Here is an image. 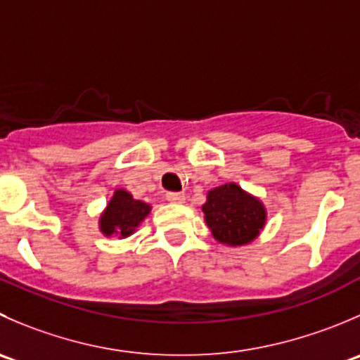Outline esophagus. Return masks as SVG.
I'll return each instance as SVG.
<instances>
[{
	"label": "esophagus",
	"instance_id": "obj_1",
	"mask_svg": "<svg viewBox=\"0 0 360 360\" xmlns=\"http://www.w3.org/2000/svg\"><path fill=\"white\" fill-rule=\"evenodd\" d=\"M167 200H169L170 204H184L186 197H184L183 193H174V191H170V193H167Z\"/></svg>",
	"mask_w": 360,
	"mask_h": 360
}]
</instances>
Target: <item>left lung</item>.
I'll list each match as a JSON object with an SVG mask.
<instances>
[{
	"label": "left lung",
	"mask_w": 360,
	"mask_h": 360,
	"mask_svg": "<svg viewBox=\"0 0 360 360\" xmlns=\"http://www.w3.org/2000/svg\"><path fill=\"white\" fill-rule=\"evenodd\" d=\"M202 212L212 237L230 248L253 243L267 223L264 202L237 183H225L209 190Z\"/></svg>",
	"instance_id": "8db88e82"
}]
</instances>
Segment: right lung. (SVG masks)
Listing matches in <instances>:
<instances>
[{
    "label": "right lung",
    "instance_id": "obj_1",
    "mask_svg": "<svg viewBox=\"0 0 360 360\" xmlns=\"http://www.w3.org/2000/svg\"><path fill=\"white\" fill-rule=\"evenodd\" d=\"M151 204L134 198V195L124 188H116L105 209L100 212V232L105 237L116 236L127 239L137 232L142 221L151 214Z\"/></svg>",
    "mask_w": 360,
    "mask_h": 360
}]
</instances>
